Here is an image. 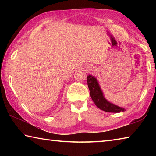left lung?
I'll use <instances>...</instances> for the list:
<instances>
[{"mask_svg": "<svg viewBox=\"0 0 156 156\" xmlns=\"http://www.w3.org/2000/svg\"><path fill=\"white\" fill-rule=\"evenodd\" d=\"M87 84L89 91H90L91 99L99 109L106 112L119 113L120 112H125V109L111 103L107 99H105L103 93L100 87L99 83H98L96 78L89 75L87 77Z\"/></svg>", "mask_w": 156, "mask_h": 156, "instance_id": "8db88e82", "label": "left lung"}]
</instances>
